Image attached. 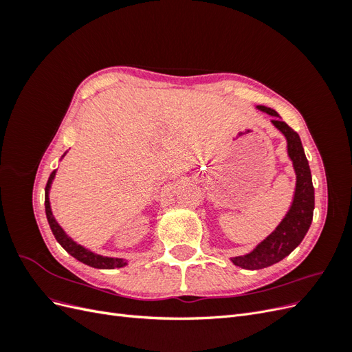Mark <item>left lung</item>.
I'll list each match as a JSON object with an SVG mask.
<instances>
[{
	"label": "left lung",
	"mask_w": 352,
	"mask_h": 352,
	"mask_svg": "<svg viewBox=\"0 0 352 352\" xmlns=\"http://www.w3.org/2000/svg\"><path fill=\"white\" fill-rule=\"evenodd\" d=\"M257 109L273 116L272 123L285 135L287 142V155L292 160L296 175V186L294 201L285 219L279 223L270 235L260 242L250 254L232 257V263L247 270H258L269 267L287 257L304 239L310 229L314 211V188L311 182V172L308 166L304 148L298 135L292 127L279 119V114L270 107L257 105Z\"/></svg>",
	"instance_id": "8db88e82"
}]
</instances>
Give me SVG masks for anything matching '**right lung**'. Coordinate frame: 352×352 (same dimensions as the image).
Segmentation results:
<instances>
[{
	"instance_id": "add662e5",
	"label": "right lung",
	"mask_w": 352,
	"mask_h": 352,
	"mask_svg": "<svg viewBox=\"0 0 352 352\" xmlns=\"http://www.w3.org/2000/svg\"><path fill=\"white\" fill-rule=\"evenodd\" d=\"M66 155V153H65ZM63 155V157H65ZM56 177V170L52 172L48 177V182L45 186V212H47V219L50 223V228L52 230V235L56 236L57 242L65 248L70 255H73L74 258L79 260L80 263L91 265V267L95 269H114V267H123V265L127 264V261H124L123 258H113V257H102L100 254H95L92 251H89L88 248L82 247L78 242H74L67 233L63 230V228L58 225L57 220L52 216L51 211V206H50V188L52 180Z\"/></svg>"
}]
</instances>
